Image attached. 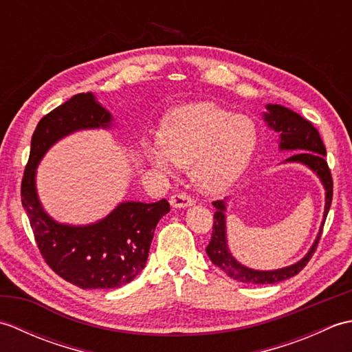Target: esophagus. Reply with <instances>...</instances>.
Segmentation results:
<instances>
[{
    "label": "esophagus",
    "mask_w": 352,
    "mask_h": 352,
    "mask_svg": "<svg viewBox=\"0 0 352 352\" xmlns=\"http://www.w3.org/2000/svg\"><path fill=\"white\" fill-rule=\"evenodd\" d=\"M170 206L174 208H182V207H189L192 206L195 201H193V198L190 195H188V193H175V195H172L170 199H169Z\"/></svg>",
    "instance_id": "obj_1"
}]
</instances>
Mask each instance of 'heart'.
Wrapping results in <instances>:
<instances>
[{"label":"heart","instance_id":"1","mask_svg":"<svg viewBox=\"0 0 352 352\" xmlns=\"http://www.w3.org/2000/svg\"><path fill=\"white\" fill-rule=\"evenodd\" d=\"M160 148L146 146L157 169L192 166V180L203 192L228 189L248 168L257 146V129L250 118L214 104L175 110L163 122Z\"/></svg>","mask_w":352,"mask_h":352}]
</instances>
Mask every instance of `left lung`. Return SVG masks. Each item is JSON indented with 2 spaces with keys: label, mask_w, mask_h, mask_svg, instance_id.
Segmentation results:
<instances>
[{
  "label": "left lung",
  "mask_w": 352,
  "mask_h": 352,
  "mask_svg": "<svg viewBox=\"0 0 352 352\" xmlns=\"http://www.w3.org/2000/svg\"><path fill=\"white\" fill-rule=\"evenodd\" d=\"M266 113H263V119L266 121L269 129L280 133V149L281 151H296L292 154L289 159L284 160V163H302L305 166L310 168L315 174L319 177L320 183L324 184L325 189V210H324V219L320 223L319 233L313 242L310 251L305 256L296 261V263L274 269V271H256V269L246 267L242 263L231 256L227 245V226H226V210L227 203L226 201H214L213 206L216 208L213 216V231L210 243L207 245V256L212 260L214 266L221 267L223 272L233 280L241 283H252V284H274L280 283L287 278H292L296 274H300L304 266L309 263L313 254L316 251V246L319 243L320 234H322V228L327 219L328 210L331 207L333 199V178L330 168L325 160L327 149L324 146V142L319 136V131L313 126V124L307 119H304L295 111H292L287 107L278 106V104H267ZM227 199V198H226Z\"/></svg>",
  "instance_id": "1"
}]
</instances>
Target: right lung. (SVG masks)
Wrapping results in <instances>:
<instances>
[{
	"label": "right lung",
	"mask_w": 352,
	"mask_h": 352,
	"mask_svg": "<svg viewBox=\"0 0 352 352\" xmlns=\"http://www.w3.org/2000/svg\"><path fill=\"white\" fill-rule=\"evenodd\" d=\"M111 119L91 92L74 95L45 115L33 133L21 184L22 207L43 260L81 289H115L133 281L146 265L157 222L170 210L166 199L151 204L125 201L89 226H66L43 210L36 190V168L45 153L74 131L110 129Z\"/></svg>",
	"instance_id": "add662e5"
}]
</instances>
